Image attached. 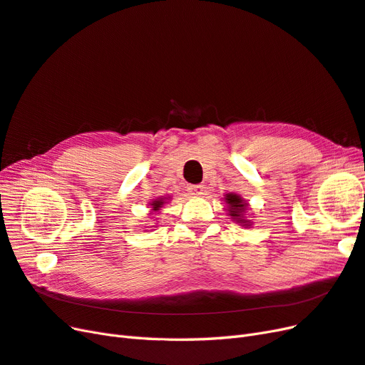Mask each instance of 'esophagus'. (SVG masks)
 I'll list each match as a JSON object with an SVG mask.
<instances>
[{"label": "esophagus", "instance_id": "1", "mask_svg": "<svg viewBox=\"0 0 365 365\" xmlns=\"http://www.w3.org/2000/svg\"><path fill=\"white\" fill-rule=\"evenodd\" d=\"M188 191L191 195H195V197H200L205 194V186L203 185H190L188 186Z\"/></svg>", "mask_w": 365, "mask_h": 365}]
</instances>
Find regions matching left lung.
<instances>
[{
    "label": "left lung",
    "mask_w": 365,
    "mask_h": 365,
    "mask_svg": "<svg viewBox=\"0 0 365 365\" xmlns=\"http://www.w3.org/2000/svg\"><path fill=\"white\" fill-rule=\"evenodd\" d=\"M223 202L226 203V211L231 215L232 220L242 226H252V220H249L246 217V212L249 211V203L243 199L240 194L227 192L223 197Z\"/></svg>",
    "instance_id": "8db88e82"
}]
</instances>
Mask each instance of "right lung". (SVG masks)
<instances>
[{"instance_id":"obj_1","label":"right lung","mask_w":365,"mask_h":365,"mask_svg":"<svg viewBox=\"0 0 365 365\" xmlns=\"http://www.w3.org/2000/svg\"><path fill=\"white\" fill-rule=\"evenodd\" d=\"M171 199V197H159V199H153L151 202H150V207H151V215L154 214V212H159L160 210H162V207H163V205L165 203H168V202H166V200H170Z\"/></svg>"}]
</instances>
